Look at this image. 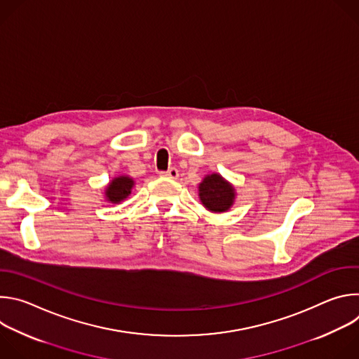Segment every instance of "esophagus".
Masks as SVG:
<instances>
[{
    "label": "esophagus",
    "instance_id": "obj_1",
    "mask_svg": "<svg viewBox=\"0 0 359 359\" xmlns=\"http://www.w3.org/2000/svg\"><path fill=\"white\" fill-rule=\"evenodd\" d=\"M162 177H168V179H177L179 177V170L175 168H170L168 172H161Z\"/></svg>",
    "mask_w": 359,
    "mask_h": 359
}]
</instances>
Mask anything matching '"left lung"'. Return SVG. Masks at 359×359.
<instances>
[{
    "label": "left lung",
    "instance_id": "obj_1",
    "mask_svg": "<svg viewBox=\"0 0 359 359\" xmlns=\"http://www.w3.org/2000/svg\"><path fill=\"white\" fill-rule=\"evenodd\" d=\"M198 197L208 210L213 213H223L233 206L236 190L219 173H212L198 184Z\"/></svg>",
    "mask_w": 359,
    "mask_h": 359
}]
</instances>
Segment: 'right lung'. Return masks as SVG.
Wrapping results in <instances>:
<instances>
[{
  "mask_svg": "<svg viewBox=\"0 0 359 359\" xmlns=\"http://www.w3.org/2000/svg\"><path fill=\"white\" fill-rule=\"evenodd\" d=\"M135 182L133 179H130L129 176H118L115 177L105 189V197L108 201L111 203H121L122 200H125L133 187Z\"/></svg>",
  "mask_w": 359,
  "mask_h": 359,
  "instance_id": "obj_1",
  "label": "right lung"
}]
</instances>
